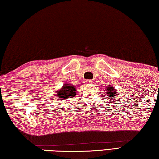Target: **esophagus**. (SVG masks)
<instances>
[{"instance_id": "34e87169", "label": "esophagus", "mask_w": 159, "mask_h": 159, "mask_svg": "<svg viewBox=\"0 0 159 159\" xmlns=\"http://www.w3.org/2000/svg\"><path fill=\"white\" fill-rule=\"evenodd\" d=\"M92 81L91 80H86L85 83H87V84H92Z\"/></svg>"}]
</instances>
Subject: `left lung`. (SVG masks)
<instances>
[{
	"mask_svg": "<svg viewBox=\"0 0 159 159\" xmlns=\"http://www.w3.org/2000/svg\"><path fill=\"white\" fill-rule=\"evenodd\" d=\"M106 91V93L107 94V96H109V98H115L116 96L119 95L118 91L115 88L110 87V86L106 88V91Z\"/></svg>",
	"mask_w": 159,
	"mask_h": 159,
	"instance_id": "obj_1",
	"label": "left lung"
}]
</instances>
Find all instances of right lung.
<instances>
[{"label":"right lung","mask_w":159,"mask_h":159,"mask_svg":"<svg viewBox=\"0 0 159 159\" xmlns=\"http://www.w3.org/2000/svg\"><path fill=\"white\" fill-rule=\"evenodd\" d=\"M76 95V89L73 85L65 84L61 89L57 91V96L61 99L72 98Z\"/></svg>","instance_id":"right-lung-1"}]
</instances>
